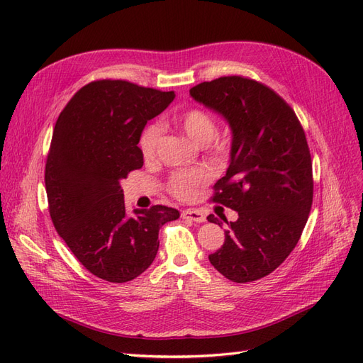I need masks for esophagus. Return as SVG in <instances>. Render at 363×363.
Wrapping results in <instances>:
<instances>
[{
	"label": "esophagus",
	"mask_w": 363,
	"mask_h": 363,
	"mask_svg": "<svg viewBox=\"0 0 363 363\" xmlns=\"http://www.w3.org/2000/svg\"><path fill=\"white\" fill-rule=\"evenodd\" d=\"M182 216L184 219H189V221L195 223H204L206 221V215L200 211H194V208H188V211H183Z\"/></svg>",
	"instance_id": "34e87169"
}]
</instances>
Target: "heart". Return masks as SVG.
Wrapping results in <instances>:
<instances>
[{
    "label": "heart",
    "instance_id": "obj_1",
    "mask_svg": "<svg viewBox=\"0 0 363 363\" xmlns=\"http://www.w3.org/2000/svg\"><path fill=\"white\" fill-rule=\"evenodd\" d=\"M177 124L183 130L194 144L206 145L216 135V121L215 118L203 111V108H189L177 116ZM160 128L157 125H148L140 138V151L145 159L155 156ZM206 180V175L201 171L191 172H175L169 180V192L182 200H189L195 195L196 188Z\"/></svg>",
    "mask_w": 363,
    "mask_h": 363
}]
</instances>
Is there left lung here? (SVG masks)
Here are the masks:
<instances>
[{"mask_svg": "<svg viewBox=\"0 0 363 363\" xmlns=\"http://www.w3.org/2000/svg\"><path fill=\"white\" fill-rule=\"evenodd\" d=\"M189 94L232 130L230 163L213 201L233 208L238 219L221 218L225 240L208 260L232 281L259 280L291 255L309 218L313 180L303 127L283 98L244 77L204 82Z\"/></svg>", "mask_w": 363, "mask_h": 363, "instance_id": "left-lung-1", "label": "left lung"}]
</instances>
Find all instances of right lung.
<instances>
[{
  "label": "right lung",
  "instance_id": "obj_1",
  "mask_svg": "<svg viewBox=\"0 0 363 363\" xmlns=\"http://www.w3.org/2000/svg\"><path fill=\"white\" fill-rule=\"evenodd\" d=\"M175 94L124 80L86 84L62 111L45 167L50 215L60 238L94 276L124 283L140 276L159 250V230L177 208L127 213L121 180L144 164L138 147L150 119Z\"/></svg>",
  "mask_w": 363,
  "mask_h": 363
}]
</instances>
